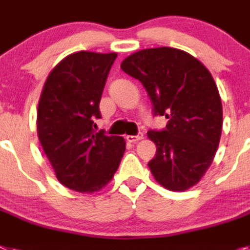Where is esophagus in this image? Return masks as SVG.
Masks as SVG:
<instances>
[{
  "instance_id": "1",
  "label": "esophagus",
  "mask_w": 250,
  "mask_h": 250,
  "mask_svg": "<svg viewBox=\"0 0 250 250\" xmlns=\"http://www.w3.org/2000/svg\"><path fill=\"white\" fill-rule=\"evenodd\" d=\"M127 141L128 142H137V141H140V140H142V138H144V133H142V132H138L137 135L136 136H127Z\"/></svg>"
}]
</instances>
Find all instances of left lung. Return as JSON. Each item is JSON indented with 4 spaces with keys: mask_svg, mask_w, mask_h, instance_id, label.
<instances>
[{
    "mask_svg": "<svg viewBox=\"0 0 250 250\" xmlns=\"http://www.w3.org/2000/svg\"><path fill=\"white\" fill-rule=\"evenodd\" d=\"M144 85L154 115L169 119L147 136L156 145L148 161L155 179L183 192L200 182L212 163L222 128V105L211 73L184 50L151 48L131 54L121 64Z\"/></svg>",
    "mask_w": 250,
    "mask_h": 250,
    "instance_id": "obj_1",
    "label": "left lung"
}]
</instances>
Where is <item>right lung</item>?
Masks as SVG:
<instances>
[{"label": "right lung", "instance_id": "add662e5", "mask_svg": "<svg viewBox=\"0 0 250 250\" xmlns=\"http://www.w3.org/2000/svg\"><path fill=\"white\" fill-rule=\"evenodd\" d=\"M117 53L77 52L49 73L38 106V137L57 179L93 193L110 182L125 150L119 136L96 132L99 104Z\"/></svg>", "mask_w": 250, "mask_h": 250}]
</instances>
